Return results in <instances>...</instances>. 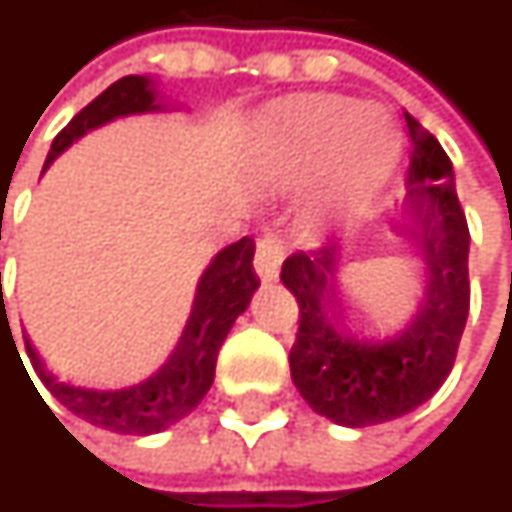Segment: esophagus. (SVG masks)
<instances>
[{
	"mask_svg": "<svg viewBox=\"0 0 512 512\" xmlns=\"http://www.w3.org/2000/svg\"><path fill=\"white\" fill-rule=\"evenodd\" d=\"M284 240L281 237H263L257 243L255 252V272L263 281H275L278 278V269H281V260H284Z\"/></svg>",
	"mask_w": 512,
	"mask_h": 512,
	"instance_id": "1",
	"label": "esophagus"
}]
</instances>
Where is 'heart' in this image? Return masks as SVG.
Here are the masks:
<instances>
[{"label": "heart", "mask_w": 512, "mask_h": 512, "mask_svg": "<svg viewBox=\"0 0 512 512\" xmlns=\"http://www.w3.org/2000/svg\"><path fill=\"white\" fill-rule=\"evenodd\" d=\"M400 156V133L379 106L311 94L278 106L263 130V159L284 180H308L341 165L358 189H376Z\"/></svg>", "instance_id": "obj_1"}]
</instances>
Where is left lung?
Here are the masks:
<instances>
[{"label":"left lung","mask_w":512,"mask_h":512,"mask_svg":"<svg viewBox=\"0 0 512 512\" xmlns=\"http://www.w3.org/2000/svg\"><path fill=\"white\" fill-rule=\"evenodd\" d=\"M412 165L406 177L403 228L424 263V296L412 320L391 338L350 329L356 311L344 293L341 246L281 266L284 287L299 302V332L290 376L305 403L341 424L370 427L409 415L448 379L468 320V225L442 145L406 112Z\"/></svg>","instance_id":"left-lung-1"}]
</instances>
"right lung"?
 I'll return each instance as SVG.
<instances>
[{"instance_id":"right-lung-1","label":"right lung","mask_w":512,"mask_h":512,"mask_svg":"<svg viewBox=\"0 0 512 512\" xmlns=\"http://www.w3.org/2000/svg\"><path fill=\"white\" fill-rule=\"evenodd\" d=\"M159 109H165V103H159L154 79L124 76V79L112 82L97 100H91L55 136L44 171L50 168L55 156L64 154L85 133H91V130L115 121V118L148 115V112H159ZM252 260H255V240L252 237H243V240L225 246L210 260V266L198 278L192 314L183 326L177 347L171 350V356L165 358V364L156 373H151L148 379H142L136 385H130V388L100 391V388L61 382L44 364V358L38 356L35 344L23 335L26 353L32 358L41 382L50 388L52 397L61 406H67L73 415H79L82 421H88L100 430L121 433V436L159 433V430L177 424L180 418H186L210 391L213 376H216L219 347L225 344L234 320L249 308L255 290L260 287ZM5 320H8V314H5ZM8 332H11V326H8ZM14 350H17V344H14Z\"/></svg>"}]
</instances>
